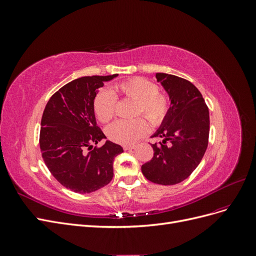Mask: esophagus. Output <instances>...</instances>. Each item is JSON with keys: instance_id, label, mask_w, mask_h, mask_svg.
<instances>
[{"instance_id": "esophagus-1", "label": "esophagus", "mask_w": 256, "mask_h": 256, "mask_svg": "<svg viewBox=\"0 0 256 256\" xmlns=\"http://www.w3.org/2000/svg\"><path fill=\"white\" fill-rule=\"evenodd\" d=\"M134 145H124V150H134Z\"/></svg>"}]
</instances>
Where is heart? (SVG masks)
Returning a JSON list of instances; mask_svg holds the SVG:
<instances>
[{
    "mask_svg": "<svg viewBox=\"0 0 256 256\" xmlns=\"http://www.w3.org/2000/svg\"><path fill=\"white\" fill-rule=\"evenodd\" d=\"M122 98L136 102V116H144L152 127H159L166 120L171 109V98L160 92L158 85L142 76H134L113 86ZM94 113L102 122H110L115 115L118 99L109 90H100L94 100ZM148 126L143 118L118 120L108 128L106 136L111 141L130 145L144 136Z\"/></svg>",
    "mask_w": 256,
    "mask_h": 256,
    "instance_id": "heart-1",
    "label": "heart"
}]
</instances>
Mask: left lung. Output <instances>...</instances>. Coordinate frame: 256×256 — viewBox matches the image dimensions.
Listing matches in <instances>:
<instances>
[{
    "label": "left lung",
    "mask_w": 256,
    "mask_h": 256,
    "mask_svg": "<svg viewBox=\"0 0 256 256\" xmlns=\"http://www.w3.org/2000/svg\"><path fill=\"white\" fill-rule=\"evenodd\" d=\"M171 98V109L152 138L154 157L142 166L143 175L158 184H175L188 178L203 159L208 146L209 111L200 92L190 81L157 74Z\"/></svg>",
    "instance_id": "1"
}]
</instances>
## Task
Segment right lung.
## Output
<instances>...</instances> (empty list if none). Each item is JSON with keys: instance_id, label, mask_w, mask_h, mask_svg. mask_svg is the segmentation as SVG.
Returning <instances> with one entry per match:
<instances>
[{"instance_id": "1", "label": "right lung", "mask_w": 256, "mask_h": 256, "mask_svg": "<svg viewBox=\"0 0 256 256\" xmlns=\"http://www.w3.org/2000/svg\"><path fill=\"white\" fill-rule=\"evenodd\" d=\"M112 76H82L60 88L44 108L40 146L51 174L65 188L90 193L104 187L113 178V161L124 152L118 144L106 141L94 113V100L104 81Z\"/></svg>"}]
</instances>
